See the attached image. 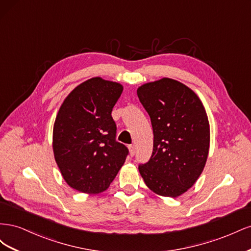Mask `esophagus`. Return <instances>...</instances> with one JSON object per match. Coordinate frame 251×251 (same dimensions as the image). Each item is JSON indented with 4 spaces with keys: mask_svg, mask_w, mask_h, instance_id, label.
<instances>
[{
    "mask_svg": "<svg viewBox=\"0 0 251 251\" xmlns=\"http://www.w3.org/2000/svg\"><path fill=\"white\" fill-rule=\"evenodd\" d=\"M128 150H130V155L134 156L135 155V147L132 146V144H130V146H128Z\"/></svg>",
    "mask_w": 251,
    "mask_h": 251,
    "instance_id": "34e87169",
    "label": "esophagus"
}]
</instances>
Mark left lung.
Here are the masks:
<instances>
[{"mask_svg":"<svg viewBox=\"0 0 251 251\" xmlns=\"http://www.w3.org/2000/svg\"><path fill=\"white\" fill-rule=\"evenodd\" d=\"M137 95L151 118L153 153L138 169L150 189L176 197L191 188L206 163L209 124L199 97L171 78L149 82Z\"/></svg>","mask_w":251,"mask_h":251,"instance_id":"1","label":"left lung"}]
</instances>
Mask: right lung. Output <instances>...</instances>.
<instances>
[{"mask_svg": "<svg viewBox=\"0 0 251 251\" xmlns=\"http://www.w3.org/2000/svg\"><path fill=\"white\" fill-rule=\"evenodd\" d=\"M120 83L91 78L67 96L53 127V151L65 181L86 194L107 189L128 155L116 141L111 115L123 93Z\"/></svg>", "mask_w": 251, "mask_h": 251, "instance_id": "right-lung-1", "label": "right lung"}]
</instances>
